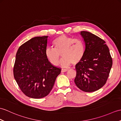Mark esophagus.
Instances as JSON below:
<instances>
[{"label":"esophagus","mask_w":121,"mask_h":121,"mask_svg":"<svg viewBox=\"0 0 121 121\" xmlns=\"http://www.w3.org/2000/svg\"><path fill=\"white\" fill-rule=\"evenodd\" d=\"M68 71H69L68 69H61V72L64 73V72H66Z\"/></svg>","instance_id":"34e87169"}]
</instances>
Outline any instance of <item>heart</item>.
<instances>
[{
    "mask_svg": "<svg viewBox=\"0 0 121 121\" xmlns=\"http://www.w3.org/2000/svg\"><path fill=\"white\" fill-rule=\"evenodd\" d=\"M52 48H47L45 56L52 65L57 66L63 57L61 65L67 67L72 63L77 64L82 60L85 55V46L82 41L71 36L61 35L56 38Z\"/></svg>",
    "mask_w": 121,
    "mask_h": 121,
    "instance_id": "b5f03b06",
    "label": "heart"
}]
</instances>
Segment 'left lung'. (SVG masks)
<instances>
[{"label": "left lung", "mask_w": 121, "mask_h": 121, "mask_svg": "<svg viewBox=\"0 0 121 121\" xmlns=\"http://www.w3.org/2000/svg\"><path fill=\"white\" fill-rule=\"evenodd\" d=\"M85 42L84 58L76 65L74 82L84 92H92L105 85L112 65V59L105 41L88 31H81Z\"/></svg>", "instance_id": "8db88e82"}]
</instances>
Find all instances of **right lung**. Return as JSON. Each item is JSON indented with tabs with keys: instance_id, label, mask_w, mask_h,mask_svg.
<instances>
[{
	"instance_id": "add662e5",
	"label": "right lung",
	"mask_w": 121,
	"mask_h": 121,
	"mask_svg": "<svg viewBox=\"0 0 121 121\" xmlns=\"http://www.w3.org/2000/svg\"><path fill=\"white\" fill-rule=\"evenodd\" d=\"M48 36H36L19 47L13 74L23 93L32 99L49 94L61 69L49 62L45 56Z\"/></svg>"
}]
</instances>
